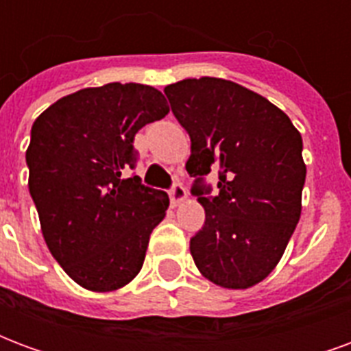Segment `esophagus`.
<instances>
[{
  "label": "esophagus",
  "mask_w": 351,
  "mask_h": 351,
  "mask_svg": "<svg viewBox=\"0 0 351 351\" xmlns=\"http://www.w3.org/2000/svg\"><path fill=\"white\" fill-rule=\"evenodd\" d=\"M169 197H171V203L176 206V205H180L184 199L188 197V191H186V188H184L182 184L175 182L173 184V188L169 190Z\"/></svg>",
  "instance_id": "esophagus-1"
}]
</instances>
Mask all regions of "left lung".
I'll return each instance as SVG.
<instances>
[{"instance_id":"8db88e82","label":"left lung","mask_w":351,"mask_h":351,"mask_svg":"<svg viewBox=\"0 0 351 351\" xmlns=\"http://www.w3.org/2000/svg\"><path fill=\"white\" fill-rule=\"evenodd\" d=\"M163 92L190 135L186 171L205 208L191 258L216 286H256L278 265L301 218V133L284 110L231 80L184 79ZM210 170L219 173L214 198L202 182Z\"/></svg>"}]
</instances>
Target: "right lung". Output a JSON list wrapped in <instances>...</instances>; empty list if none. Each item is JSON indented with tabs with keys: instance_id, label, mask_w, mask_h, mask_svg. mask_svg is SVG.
I'll return each instance as SVG.
<instances>
[{
	"instance_id": "1",
	"label": "right lung",
	"mask_w": 351,
	"mask_h": 351,
	"mask_svg": "<svg viewBox=\"0 0 351 351\" xmlns=\"http://www.w3.org/2000/svg\"><path fill=\"white\" fill-rule=\"evenodd\" d=\"M167 112L160 90L110 82L65 95L34 122L27 186L43 237L69 278L90 291L130 284L165 218L167 193L125 173L137 165L135 133Z\"/></svg>"
}]
</instances>
